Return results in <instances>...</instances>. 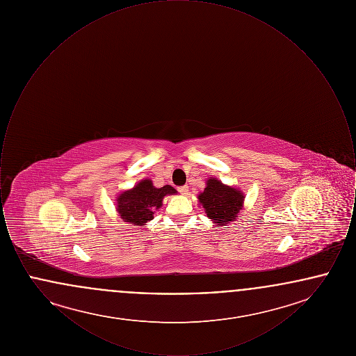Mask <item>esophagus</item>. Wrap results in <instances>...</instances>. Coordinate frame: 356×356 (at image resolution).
<instances>
[{
    "label": "esophagus",
    "mask_w": 356,
    "mask_h": 356,
    "mask_svg": "<svg viewBox=\"0 0 356 356\" xmlns=\"http://www.w3.org/2000/svg\"><path fill=\"white\" fill-rule=\"evenodd\" d=\"M177 191H179L181 195H188V191H189V188H188L186 186H179V188H177Z\"/></svg>",
    "instance_id": "1"
}]
</instances>
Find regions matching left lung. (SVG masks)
<instances>
[{
	"instance_id": "1",
	"label": "left lung",
	"mask_w": 356,
	"mask_h": 356,
	"mask_svg": "<svg viewBox=\"0 0 356 356\" xmlns=\"http://www.w3.org/2000/svg\"><path fill=\"white\" fill-rule=\"evenodd\" d=\"M197 199L203 205L207 218L216 225H227L236 220L244 203V195L240 189L225 186L215 177L207 180V186Z\"/></svg>"
}]
</instances>
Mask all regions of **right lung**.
Wrapping results in <instances>:
<instances>
[{
    "label": "right lung",
    "mask_w": 356,
    "mask_h": 356,
    "mask_svg": "<svg viewBox=\"0 0 356 356\" xmlns=\"http://www.w3.org/2000/svg\"><path fill=\"white\" fill-rule=\"evenodd\" d=\"M177 191L170 186L156 188L152 180L145 179L137 183L132 189L121 192L118 202V212L124 221L132 225H145L152 220L153 215L163 205V199L167 195H175Z\"/></svg>",
    "instance_id": "right-lung-1"
}]
</instances>
